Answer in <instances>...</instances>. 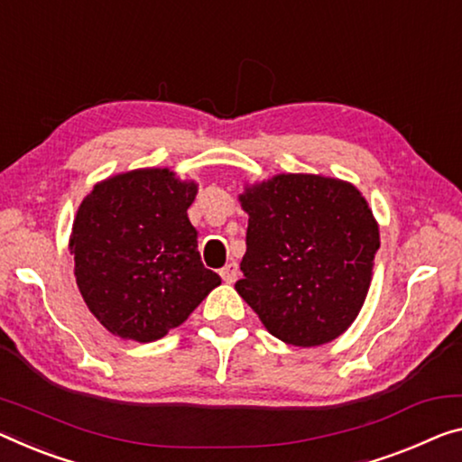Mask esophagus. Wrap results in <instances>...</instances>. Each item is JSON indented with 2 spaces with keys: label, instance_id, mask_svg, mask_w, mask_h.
Returning <instances> with one entry per match:
<instances>
[{
  "label": "esophagus",
  "instance_id": "1",
  "mask_svg": "<svg viewBox=\"0 0 462 462\" xmlns=\"http://www.w3.org/2000/svg\"><path fill=\"white\" fill-rule=\"evenodd\" d=\"M221 276H223L225 282H236L237 276H239L237 262H229V264H225V266L221 268Z\"/></svg>",
  "mask_w": 462,
  "mask_h": 462
}]
</instances>
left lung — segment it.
Listing matches in <instances>:
<instances>
[{"label":"left lung","mask_w":462,"mask_h":462,"mask_svg":"<svg viewBox=\"0 0 462 462\" xmlns=\"http://www.w3.org/2000/svg\"><path fill=\"white\" fill-rule=\"evenodd\" d=\"M239 200L250 221L237 293L287 345L343 335L365 301L380 247L365 198L351 183L287 173Z\"/></svg>","instance_id":"1"}]
</instances>
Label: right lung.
<instances>
[{
  "label": "right lung",
  "instance_id": "obj_1",
  "mask_svg": "<svg viewBox=\"0 0 462 462\" xmlns=\"http://www.w3.org/2000/svg\"><path fill=\"white\" fill-rule=\"evenodd\" d=\"M194 198L196 183L169 169L116 175L84 198L69 239L76 282L111 335L165 337L221 285L198 252L188 218Z\"/></svg>",
  "mask_w": 462,
  "mask_h": 462
}]
</instances>
